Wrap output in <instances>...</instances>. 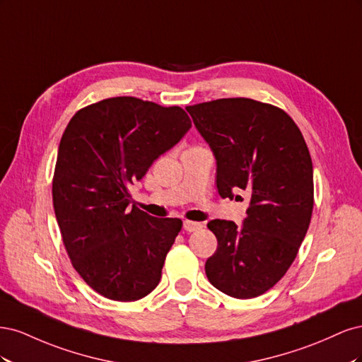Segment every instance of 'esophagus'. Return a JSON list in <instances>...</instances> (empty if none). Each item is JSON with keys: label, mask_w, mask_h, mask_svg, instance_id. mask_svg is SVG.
<instances>
[{"label": "esophagus", "mask_w": 362, "mask_h": 362, "mask_svg": "<svg viewBox=\"0 0 362 362\" xmlns=\"http://www.w3.org/2000/svg\"><path fill=\"white\" fill-rule=\"evenodd\" d=\"M184 229L187 233H194V231H198V229H201L202 228V223H199V222H190V221H184Z\"/></svg>", "instance_id": "obj_1"}]
</instances>
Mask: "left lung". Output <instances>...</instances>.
I'll return each mask as SVG.
<instances>
[{"label":"left lung","mask_w":362,"mask_h":362,"mask_svg":"<svg viewBox=\"0 0 362 362\" xmlns=\"http://www.w3.org/2000/svg\"><path fill=\"white\" fill-rule=\"evenodd\" d=\"M216 158L222 198L249 206L242 226L208 222L217 249L206 278L235 299L266 293L286 275L303 242L314 205L313 161L300 129L281 108L249 98L187 107Z\"/></svg>","instance_id":"left-lung-1"}]
</instances>
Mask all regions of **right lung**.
Here are the masks:
<instances>
[{"mask_svg": "<svg viewBox=\"0 0 362 362\" xmlns=\"http://www.w3.org/2000/svg\"><path fill=\"white\" fill-rule=\"evenodd\" d=\"M190 128L181 107L117 96L81 108L64 129L54 211L72 266L107 299L139 300L158 286L182 222L139 210L128 189Z\"/></svg>", "mask_w": 362, "mask_h": 362, "instance_id": "1", "label": "right lung"}]
</instances>
